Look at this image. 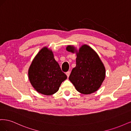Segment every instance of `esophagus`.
Instances as JSON below:
<instances>
[{
    "label": "esophagus",
    "instance_id": "1",
    "mask_svg": "<svg viewBox=\"0 0 131 131\" xmlns=\"http://www.w3.org/2000/svg\"><path fill=\"white\" fill-rule=\"evenodd\" d=\"M70 72H69V71H68V72H67V73H66V75H67V77H69V75H70Z\"/></svg>",
    "mask_w": 131,
    "mask_h": 131
}]
</instances>
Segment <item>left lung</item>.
I'll list each match as a JSON object with an SVG mask.
<instances>
[{"instance_id":"1","label":"left lung","mask_w":131,"mask_h":131,"mask_svg":"<svg viewBox=\"0 0 131 131\" xmlns=\"http://www.w3.org/2000/svg\"><path fill=\"white\" fill-rule=\"evenodd\" d=\"M66 50L76 53V67L69 80L76 90L82 94H89L97 91L105 77V69L98 54L88 45H82L79 51L74 46L68 45Z\"/></svg>"}]
</instances>
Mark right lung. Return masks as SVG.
<instances>
[{
  "instance_id": "right-lung-1",
  "label": "right lung",
  "mask_w": 131,
  "mask_h": 131,
  "mask_svg": "<svg viewBox=\"0 0 131 131\" xmlns=\"http://www.w3.org/2000/svg\"><path fill=\"white\" fill-rule=\"evenodd\" d=\"M28 78L38 92L50 96L57 92L67 77L54 59L52 50L44 47L31 62L28 70Z\"/></svg>"
}]
</instances>
